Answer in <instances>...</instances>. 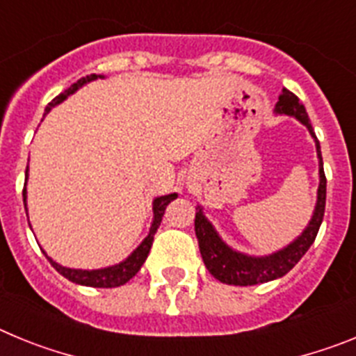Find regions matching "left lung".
Masks as SVG:
<instances>
[{
	"label": "left lung",
	"mask_w": 356,
	"mask_h": 356,
	"mask_svg": "<svg viewBox=\"0 0 356 356\" xmlns=\"http://www.w3.org/2000/svg\"><path fill=\"white\" fill-rule=\"evenodd\" d=\"M276 112L278 114L294 115L296 119H300L308 131L312 134L316 139L317 156H319V188H317V205L314 210V216L305 228L303 234L291 242L287 248L276 251V253L269 254V257H248L234 251L228 248L225 242L219 238L216 234L213 226L207 221V217L203 216L201 209H197L196 219H194V229H196L197 244H200V253L203 257L207 269L213 278H217L222 284L228 285H257L266 284L271 280L282 278L287 275L296 264L300 262L301 257L308 251V248L312 246L314 241L317 237L319 226L325 217V205H326V176L325 169H323V156H321V146L317 140L316 134H314L312 122L308 119L307 110H305L303 103L298 99L296 94L291 90L284 89L276 103Z\"/></svg>",
	"instance_id": "obj_1"
}]
</instances>
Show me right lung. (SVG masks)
Instances as JSON below:
<instances>
[{"label":"right lung","mask_w":356,"mask_h":356,"mask_svg":"<svg viewBox=\"0 0 356 356\" xmlns=\"http://www.w3.org/2000/svg\"><path fill=\"white\" fill-rule=\"evenodd\" d=\"M96 78H97L96 74L80 78L76 83H72L69 89H65L64 92L58 94L55 99H51V103H48V106H46V112H49L51 106L64 102L69 94H72L74 90L80 89L81 85L87 83V81L90 80H96ZM26 178H28V169H26ZM176 196H178V194H168V196H160L153 201V213H155V219H153V225H151L149 235L144 238L143 244H140V246L137 248V250H135L127 260H124V262L118 264V266L105 267V269H94V271H83V269H69V267H62L60 264L53 262L48 254H46V259L49 260V264L55 267L56 271L60 273L64 278H67L69 282H72V284L85 285V287H102V289L121 287V285H124L127 282H130V280L139 273L143 264L146 262L147 254H149V250H151V244H153V237H155L156 229H159L160 222H162V216L163 212H165V207H168ZM23 201H24V209H26V187L23 188Z\"/></svg>","instance_id":"right-lung-1"}]
</instances>
